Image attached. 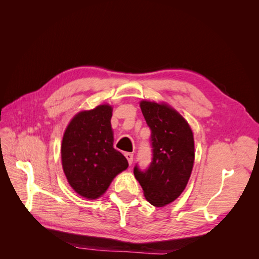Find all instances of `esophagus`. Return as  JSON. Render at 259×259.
Masks as SVG:
<instances>
[{"instance_id": "esophagus-1", "label": "esophagus", "mask_w": 259, "mask_h": 259, "mask_svg": "<svg viewBox=\"0 0 259 259\" xmlns=\"http://www.w3.org/2000/svg\"><path fill=\"white\" fill-rule=\"evenodd\" d=\"M124 155H125V158L127 159V161H128V164H130V165H132L133 160H134V154H133V153H130V152H126V153H125Z\"/></svg>"}]
</instances>
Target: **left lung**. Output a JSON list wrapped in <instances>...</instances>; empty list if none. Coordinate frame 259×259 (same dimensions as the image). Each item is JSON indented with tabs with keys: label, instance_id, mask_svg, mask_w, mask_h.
<instances>
[{
	"label": "left lung",
	"instance_id": "obj_1",
	"mask_svg": "<svg viewBox=\"0 0 259 259\" xmlns=\"http://www.w3.org/2000/svg\"><path fill=\"white\" fill-rule=\"evenodd\" d=\"M151 130L152 161L145 170L137 165L134 175L145 198L153 206H164L183 193L194 162V139L189 124L166 104L140 101Z\"/></svg>",
	"mask_w": 259,
	"mask_h": 259
}]
</instances>
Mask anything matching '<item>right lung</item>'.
Returning a JSON list of instances; mask_svg holds the SVG:
<instances>
[{"mask_svg": "<svg viewBox=\"0 0 259 259\" xmlns=\"http://www.w3.org/2000/svg\"><path fill=\"white\" fill-rule=\"evenodd\" d=\"M112 107L100 105L73 116L61 144V162L68 183L81 197L95 200L128 166L113 148Z\"/></svg>", "mask_w": 259, "mask_h": 259, "instance_id": "1", "label": "right lung"}]
</instances>
